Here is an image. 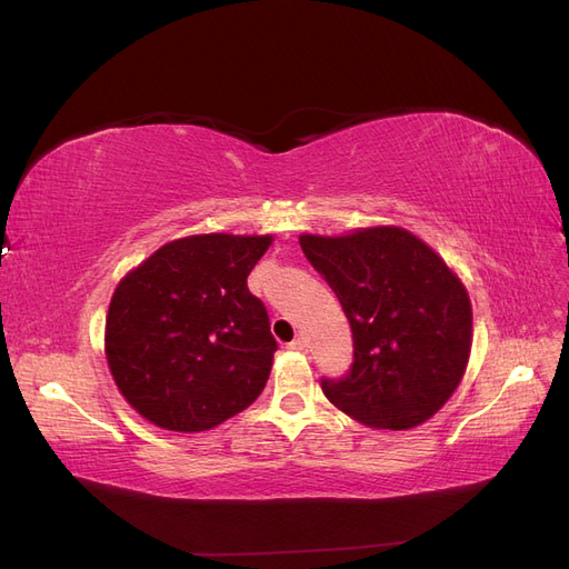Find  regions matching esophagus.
Returning a JSON list of instances; mask_svg holds the SVG:
<instances>
[{
  "label": "esophagus",
  "mask_w": 569,
  "mask_h": 569,
  "mask_svg": "<svg viewBox=\"0 0 569 569\" xmlns=\"http://www.w3.org/2000/svg\"><path fill=\"white\" fill-rule=\"evenodd\" d=\"M287 347L291 349V351H299V353H306L308 351V341L303 339V337H297L295 341H289Z\"/></svg>",
  "instance_id": "obj_1"
}]
</instances>
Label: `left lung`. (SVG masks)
Listing matches in <instances>:
<instances>
[{
    "mask_svg": "<svg viewBox=\"0 0 569 569\" xmlns=\"http://www.w3.org/2000/svg\"><path fill=\"white\" fill-rule=\"evenodd\" d=\"M353 332V363L322 391L377 429L429 420L458 389L472 349L468 289L420 237L396 226L341 237L301 234Z\"/></svg>",
    "mask_w": 569,
    "mask_h": 569,
    "instance_id": "left-lung-1",
    "label": "left lung"
}]
</instances>
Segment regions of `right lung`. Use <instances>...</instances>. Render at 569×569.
I'll use <instances>...</instances> for the list:
<instances>
[{
	"instance_id": "add662e5",
	"label": "right lung",
	"mask_w": 569,
	"mask_h": 569,
	"mask_svg": "<svg viewBox=\"0 0 569 569\" xmlns=\"http://www.w3.org/2000/svg\"><path fill=\"white\" fill-rule=\"evenodd\" d=\"M272 234H192L118 282L104 351L118 391L142 418L203 432L263 391L278 341L247 278Z\"/></svg>"
}]
</instances>
